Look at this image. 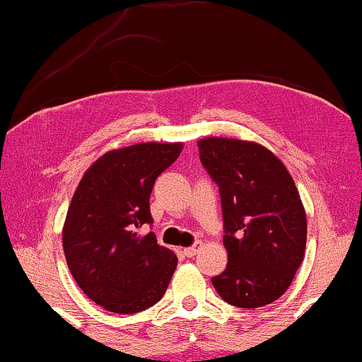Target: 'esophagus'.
<instances>
[{
  "instance_id": "1",
  "label": "esophagus",
  "mask_w": 362,
  "mask_h": 362,
  "mask_svg": "<svg viewBox=\"0 0 362 362\" xmlns=\"http://www.w3.org/2000/svg\"><path fill=\"white\" fill-rule=\"evenodd\" d=\"M199 248H201V243H199V242H197V243H194L192 247L184 248V255H185V257H194L195 253L199 252Z\"/></svg>"
}]
</instances>
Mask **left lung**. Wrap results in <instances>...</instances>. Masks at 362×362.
Masks as SVG:
<instances>
[{
  "label": "left lung",
  "mask_w": 362,
  "mask_h": 362,
  "mask_svg": "<svg viewBox=\"0 0 362 362\" xmlns=\"http://www.w3.org/2000/svg\"><path fill=\"white\" fill-rule=\"evenodd\" d=\"M202 167L219 187L228 265L211 277L238 308H260L286 293L306 247V214L294 180L274 153L257 143L206 138Z\"/></svg>",
  "instance_id": "left-lung-1"
}]
</instances>
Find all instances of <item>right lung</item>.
Segmentation results:
<instances>
[{"label": "right lung", "instance_id": "right-lung-1", "mask_svg": "<svg viewBox=\"0 0 362 362\" xmlns=\"http://www.w3.org/2000/svg\"><path fill=\"white\" fill-rule=\"evenodd\" d=\"M182 143H141L105 153L74 192L62 247L83 293L112 313H138L163 298L177 255L156 242L149 195L177 160Z\"/></svg>", "mask_w": 362, "mask_h": 362}]
</instances>
